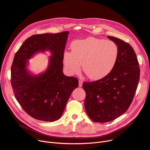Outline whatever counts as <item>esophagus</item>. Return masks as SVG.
<instances>
[{"label": "esophagus", "mask_w": 150, "mask_h": 150, "mask_svg": "<svg viewBox=\"0 0 150 150\" xmlns=\"http://www.w3.org/2000/svg\"><path fill=\"white\" fill-rule=\"evenodd\" d=\"M78 82H79V85H78L79 87H82V86H83V81H82L81 80H79Z\"/></svg>", "instance_id": "esophagus-1"}]
</instances>
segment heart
<instances>
[{
	"label": "heart",
	"instance_id": "b5f03b06",
	"mask_svg": "<svg viewBox=\"0 0 150 150\" xmlns=\"http://www.w3.org/2000/svg\"><path fill=\"white\" fill-rule=\"evenodd\" d=\"M72 52L64 54V64L71 74L82 69L86 76L97 80L107 75L114 67L119 55L117 45L113 41L90 37L74 42Z\"/></svg>",
	"mask_w": 150,
	"mask_h": 150
}]
</instances>
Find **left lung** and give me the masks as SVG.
I'll return each mask as SVG.
<instances>
[{
    "label": "left lung",
    "mask_w": 150,
    "mask_h": 150,
    "mask_svg": "<svg viewBox=\"0 0 150 150\" xmlns=\"http://www.w3.org/2000/svg\"><path fill=\"white\" fill-rule=\"evenodd\" d=\"M107 37L119 47L116 63L105 77L84 82V107L94 122H107L124 114L132 104L140 78V69L133 47L122 40Z\"/></svg>",
    "instance_id": "left-lung-1"
}]
</instances>
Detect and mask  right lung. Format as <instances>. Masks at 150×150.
Here are the masks:
<instances>
[{
	"mask_svg": "<svg viewBox=\"0 0 150 150\" xmlns=\"http://www.w3.org/2000/svg\"><path fill=\"white\" fill-rule=\"evenodd\" d=\"M69 32L33 35L16 53L11 69V83L17 101L25 112L37 120L53 122L61 117L78 79L63 73L64 51ZM49 50L52 54L47 71L37 76L26 69L27 59L35 53Z\"/></svg>",
	"mask_w": 150,
	"mask_h": 150,
	"instance_id": "1",
	"label": "right lung"
}]
</instances>
